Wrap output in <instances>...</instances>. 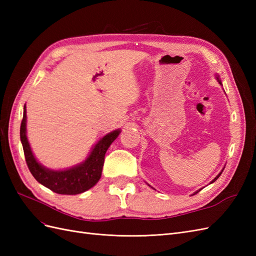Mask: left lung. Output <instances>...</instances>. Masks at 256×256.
I'll return each mask as SVG.
<instances>
[{"instance_id":"1","label":"left lung","mask_w":256,"mask_h":256,"mask_svg":"<svg viewBox=\"0 0 256 256\" xmlns=\"http://www.w3.org/2000/svg\"><path fill=\"white\" fill-rule=\"evenodd\" d=\"M216 80H218V82H219V83H220V84H221V81H220V79H219V76H216ZM222 172H223V170H222V171H221V172H220V173H219V174H218V175H216V177H214V180H212V182H216V180H218V178H219V177H220V175H221V174H222ZM198 191H200V190H198ZM198 191H196V193H198ZM196 193H194V194H196Z\"/></svg>"}]
</instances>
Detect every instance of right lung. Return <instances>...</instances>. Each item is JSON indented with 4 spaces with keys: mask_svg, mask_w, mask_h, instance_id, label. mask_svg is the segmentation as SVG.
I'll return each instance as SVG.
<instances>
[{
    "mask_svg": "<svg viewBox=\"0 0 256 256\" xmlns=\"http://www.w3.org/2000/svg\"><path fill=\"white\" fill-rule=\"evenodd\" d=\"M120 130H114L100 138L92 150L90 156L78 166L54 171L42 166L36 160L26 138V109L23 108V118L20 126V138L30 172L44 187L58 194L74 196L85 192L98 182L102 177L104 154Z\"/></svg>",
    "mask_w": 256,
    "mask_h": 256,
    "instance_id": "1",
    "label": "right lung"
}]
</instances>
